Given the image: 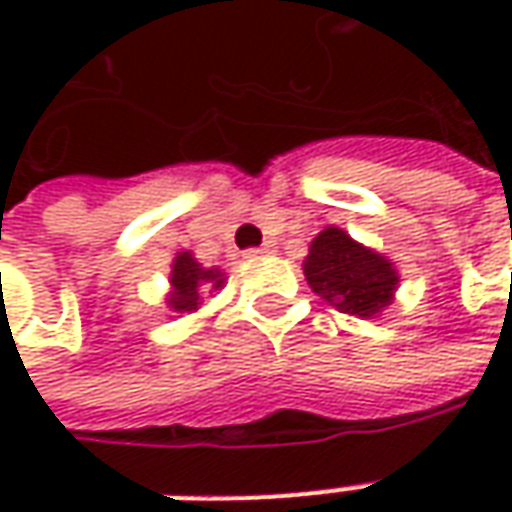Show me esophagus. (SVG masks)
<instances>
[{"label": "esophagus", "instance_id": "esophagus-1", "mask_svg": "<svg viewBox=\"0 0 512 512\" xmlns=\"http://www.w3.org/2000/svg\"><path fill=\"white\" fill-rule=\"evenodd\" d=\"M265 253H273V245H270V242H265L262 247H250L245 256L247 259H253V256H265Z\"/></svg>", "mask_w": 512, "mask_h": 512}]
</instances>
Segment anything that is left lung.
<instances>
[{"label": "left lung", "instance_id": "obj_1", "mask_svg": "<svg viewBox=\"0 0 512 512\" xmlns=\"http://www.w3.org/2000/svg\"><path fill=\"white\" fill-rule=\"evenodd\" d=\"M307 285L325 302L370 319L393 302V290L399 287V273L393 262L353 242L342 227H325L313 242L305 259Z\"/></svg>", "mask_w": 512, "mask_h": 512}]
</instances>
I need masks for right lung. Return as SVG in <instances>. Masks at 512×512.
<instances>
[{
  "label": "right lung",
  "mask_w": 512,
  "mask_h": 512,
  "mask_svg": "<svg viewBox=\"0 0 512 512\" xmlns=\"http://www.w3.org/2000/svg\"><path fill=\"white\" fill-rule=\"evenodd\" d=\"M222 285H225V273L219 267L199 265L190 250H182V253H176V259L170 265L168 307L173 313H193L202 305L205 287L219 290Z\"/></svg>",
  "instance_id": "obj_1"
}]
</instances>
